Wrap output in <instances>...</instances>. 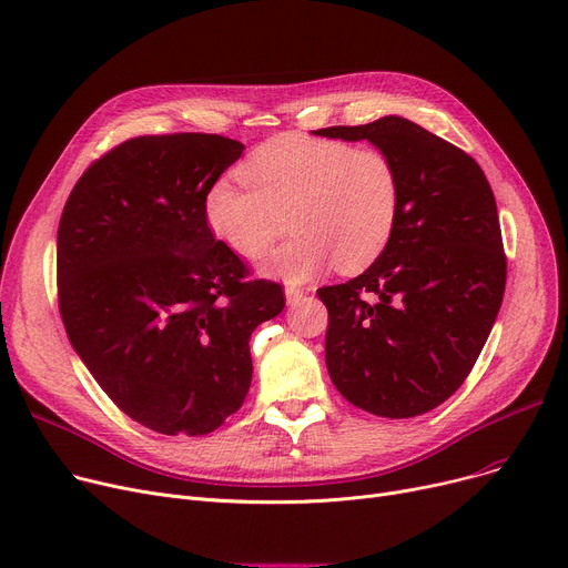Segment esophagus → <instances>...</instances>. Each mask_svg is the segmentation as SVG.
Returning a JSON list of instances; mask_svg holds the SVG:
<instances>
[{
    "mask_svg": "<svg viewBox=\"0 0 568 568\" xmlns=\"http://www.w3.org/2000/svg\"><path fill=\"white\" fill-rule=\"evenodd\" d=\"M304 296H306V290L300 287V285H287V287H285V300H287L290 306L300 304V302L304 300Z\"/></svg>",
    "mask_w": 568,
    "mask_h": 568,
    "instance_id": "1",
    "label": "esophagus"
}]
</instances>
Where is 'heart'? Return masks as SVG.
Returning <instances> with one entry per match:
<instances>
[{"instance_id": "1", "label": "heart", "mask_w": 568, "mask_h": 568, "mask_svg": "<svg viewBox=\"0 0 568 568\" xmlns=\"http://www.w3.org/2000/svg\"><path fill=\"white\" fill-rule=\"evenodd\" d=\"M204 193V219L242 260H260L287 225L266 272L300 283L332 264L359 272L389 244L400 214V172L379 146L283 133L262 142Z\"/></svg>"}]
</instances>
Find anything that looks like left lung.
<instances>
[{"mask_svg":"<svg viewBox=\"0 0 568 568\" xmlns=\"http://www.w3.org/2000/svg\"><path fill=\"white\" fill-rule=\"evenodd\" d=\"M317 135L368 140L400 172V214L379 257L320 287L329 311L324 356L345 400L409 419L454 396L488 341L506 287L493 189L456 144L403 116Z\"/></svg>","mask_w":568,"mask_h":568,"instance_id":"obj_1","label":"left lung"}]
</instances>
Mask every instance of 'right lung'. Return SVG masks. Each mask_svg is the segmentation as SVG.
<instances>
[{
	"instance_id": "right-lung-1",
	"label": "right lung",
	"mask_w": 568,
	"mask_h": 568,
	"mask_svg": "<svg viewBox=\"0 0 568 568\" xmlns=\"http://www.w3.org/2000/svg\"><path fill=\"white\" fill-rule=\"evenodd\" d=\"M244 152L214 133L140 135L73 186L57 230V302L110 400L161 435H206L242 407L255 326L285 306L214 236L204 193Z\"/></svg>"
}]
</instances>
